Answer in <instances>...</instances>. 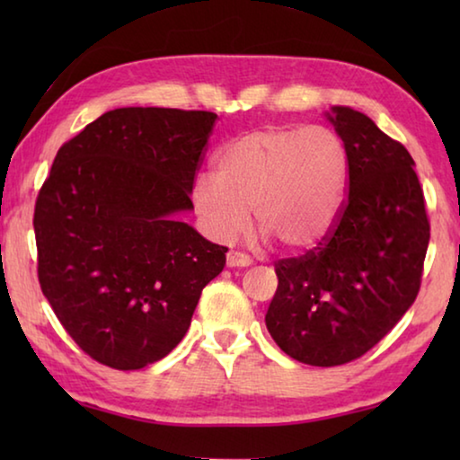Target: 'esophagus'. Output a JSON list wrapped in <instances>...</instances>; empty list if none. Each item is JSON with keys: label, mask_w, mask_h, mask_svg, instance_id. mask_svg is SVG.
<instances>
[{"label": "esophagus", "mask_w": 460, "mask_h": 460, "mask_svg": "<svg viewBox=\"0 0 460 460\" xmlns=\"http://www.w3.org/2000/svg\"><path fill=\"white\" fill-rule=\"evenodd\" d=\"M227 266L229 268H247L252 266V258L241 252H229L227 253Z\"/></svg>", "instance_id": "34e87169"}]
</instances>
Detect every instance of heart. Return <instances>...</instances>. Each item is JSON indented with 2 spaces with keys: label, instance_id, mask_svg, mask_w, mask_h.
Returning a JSON list of instances; mask_svg holds the SVG:
<instances>
[{
  "label": "heart",
  "instance_id": "obj_1",
  "mask_svg": "<svg viewBox=\"0 0 460 460\" xmlns=\"http://www.w3.org/2000/svg\"><path fill=\"white\" fill-rule=\"evenodd\" d=\"M351 176V155L329 128H266L225 144L215 174H200L192 202L208 231L231 239L249 208L260 229L290 252L321 243L337 223Z\"/></svg>",
  "mask_w": 460,
  "mask_h": 460
}]
</instances>
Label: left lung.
Returning <instances> with one entry per match:
<instances>
[{"label":"left lung","instance_id":"obj_1","mask_svg":"<svg viewBox=\"0 0 460 460\" xmlns=\"http://www.w3.org/2000/svg\"><path fill=\"white\" fill-rule=\"evenodd\" d=\"M326 118L351 155L349 197L321 243L276 261L266 326L292 359L334 367L359 359L414 305L430 223L414 160L367 115Z\"/></svg>","mask_w":460,"mask_h":460}]
</instances>
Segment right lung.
Returning <instances> with one entry per match:
<instances>
[{
    "instance_id": "obj_1",
    "label": "right lung",
    "mask_w": 460,
    "mask_h": 460,
    "mask_svg": "<svg viewBox=\"0 0 460 460\" xmlns=\"http://www.w3.org/2000/svg\"><path fill=\"white\" fill-rule=\"evenodd\" d=\"M217 115L121 107L60 147L36 199L38 279L91 359L129 371L189 331L227 247L176 219Z\"/></svg>"
}]
</instances>
